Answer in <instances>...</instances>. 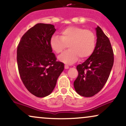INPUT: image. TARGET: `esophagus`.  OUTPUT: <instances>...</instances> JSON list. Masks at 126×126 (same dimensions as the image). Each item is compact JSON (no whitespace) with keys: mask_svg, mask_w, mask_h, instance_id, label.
I'll return each instance as SVG.
<instances>
[{"mask_svg":"<svg viewBox=\"0 0 126 126\" xmlns=\"http://www.w3.org/2000/svg\"><path fill=\"white\" fill-rule=\"evenodd\" d=\"M64 68H65V69H68L69 68V66H67V65H65Z\"/></svg>","mask_w":126,"mask_h":126,"instance_id":"34e87169","label":"esophagus"}]
</instances>
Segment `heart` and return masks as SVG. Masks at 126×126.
<instances>
[{
    "label": "heart",
    "instance_id": "obj_1",
    "mask_svg": "<svg viewBox=\"0 0 126 126\" xmlns=\"http://www.w3.org/2000/svg\"><path fill=\"white\" fill-rule=\"evenodd\" d=\"M96 37L92 30L79 26H71L60 31V36L53 35L50 46L56 53H62L69 45V50L59 57L66 64H73L80 57L81 59L92 55L95 49Z\"/></svg>",
    "mask_w": 126,
    "mask_h": 126
}]
</instances>
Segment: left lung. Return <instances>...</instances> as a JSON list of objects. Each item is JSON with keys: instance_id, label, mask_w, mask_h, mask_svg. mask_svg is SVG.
<instances>
[{"instance_id": "obj_1", "label": "left lung", "mask_w": 126, "mask_h": 126, "mask_svg": "<svg viewBox=\"0 0 126 126\" xmlns=\"http://www.w3.org/2000/svg\"><path fill=\"white\" fill-rule=\"evenodd\" d=\"M96 31L94 50L84 63L77 66L79 75L73 83L76 92L86 97L93 96L104 87L114 63V54L109 38L99 26Z\"/></svg>"}]
</instances>
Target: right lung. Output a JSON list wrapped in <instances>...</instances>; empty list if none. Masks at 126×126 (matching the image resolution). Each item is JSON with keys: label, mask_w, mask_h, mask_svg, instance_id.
Here are the masks:
<instances>
[{"label": "right lung", "mask_w": 126, "mask_h": 126, "mask_svg": "<svg viewBox=\"0 0 126 126\" xmlns=\"http://www.w3.org/2000/svg\"><path fill=\"white\" fill-rule=\"evenodd\" d=\"M56 29L50 24L37 23L24 34L17 49L18 70L24 85L38 97L51 93L64 63L56 61L50 46Z\"/></svg>", "instance_id": "right-lung-1"}]
</instances>
